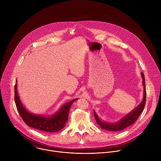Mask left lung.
<instances>
[{"label": "left lung", "mask_w": 161, "mask_h": 161, "mask_svg": "<svg viewBox=\"0 0 161 161\" xmlns=\"http://www.w3.org/2000/svg\"><path fill=\"white\" fill-rule=\"evenodd\" d=\"M141 75L143 80V85L144 86L143 100L138 106H137L136 108H135L132 111L129 113L124 117L121 119L119 122H117L115 123H111V122H107L106 121L102 120L98 117L95 110H94L95 119L97 123L99 125V126L102 129L109 130V131H111V132L120 131L129 127L132 124H133L136 122V120L138 119V117H140L142 112L144 109V107L145 106V103H146V88H145V76L142 73Z\"/></svg>", "instance_id": "8db88e82"}]
</instances>
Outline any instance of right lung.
<instances>
[{"instance_id": "right-lung-1", "label": "right lung", "mask_w": 161, "mask_h": 161, "mask_svg": "<svg viewBox=\"0 0 161 161\" xmlns=\"http://www.w3.org/2000/svg\"><path fill=\"white\" fill-rule=\"evenodd\" d=\"M17 81L14 86V101L17 110L24 122L31 127L48 132L59 131L65 125L68 119L69 111L72 104L78 99H75L61 106L60 109L53 115L35 114L29 112L22 104L17 91Z\"/></svg>"}]
</instances>
